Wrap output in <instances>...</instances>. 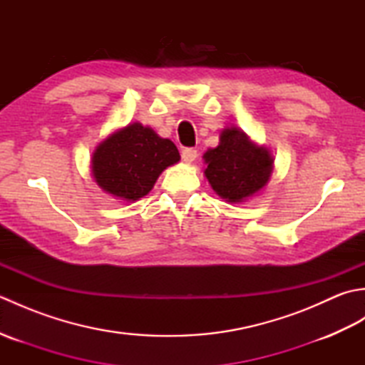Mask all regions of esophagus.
Listing matches in <instances>:
<instances>
[{
  "label": "esophagus",
  "mask_w": 365,
  "mask_h": 365,
  "mask_svg": "<svg viewBox=\"0 0 365 365\" xmlns=\"http://www.w3.org/2000/svg\"><path fill=\"white\" fill-rule=\"evenodd\" d=\"M196 157H197V150L195 149H183L182 152V158L185 163H192L196 160Z\"/></svg>",
  "instance_id": "1"
}]
</instances>
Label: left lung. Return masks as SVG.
<instances>
[{"mask_svg":"<svg viewBox=\"0 0 365 365\" xmlns=\"http://www.w3.org/2000/svg\"><path fill=\"white\" fill-rule=\"evenodd\" d=\"M204 175L213 191L229 204H242L267 187L274 168L273 153L238 127L221 131L220 144L204 155Z\"/></svg>","mask_w":365,"mask_h":365,"instance_id":"obj_1","label":"left lung"}]
</instances>
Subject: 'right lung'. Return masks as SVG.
<instances>
[{
    "mask_svg": "<svg viewBox=\"0 0 365 365\" xmlns=\"http://www.w3.org/2000/svg\"><path fill=\"white\" fill-rule=\"evenodd\" d=\"M180 161L175 144L150 127L133 122L98 143L91 158L96 183L123 202L149 195L166 168Z\"/></svg>",
    "mask_w": 365,
    "mask_h": 365,
    "instance_id": "obj_1",
    "label": "right lung"
}]
</instances>
